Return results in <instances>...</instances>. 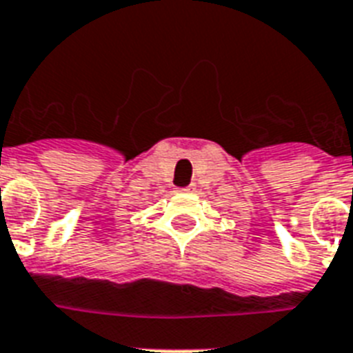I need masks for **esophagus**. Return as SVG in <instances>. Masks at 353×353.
<instances>
[{
	"label": "esophagus",
	"mask_w": 353,
	"mask_h": 353,
	"mask_svg": "<svg viewBox=\"0 0 353 353\" xmlns=\"http://www.w3.org/2000/svg\"><path fill=\"white\" fill-rule=\"evenodd\" d=\"M194 188H196V185H188L185 188H177V192H194Z\"/></svg>",
	"instance_id": "34e87169"
}]
</instances>
